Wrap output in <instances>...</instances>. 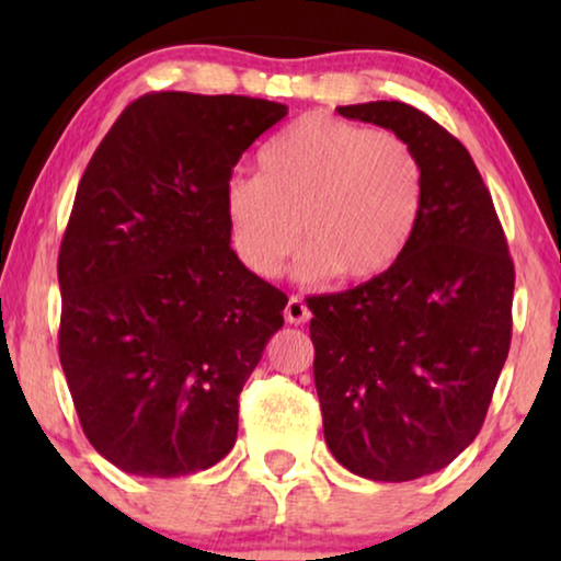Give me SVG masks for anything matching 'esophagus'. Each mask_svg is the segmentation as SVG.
<instances>
[{"label":"esophagus","instance_id":"obj_1","mask_svg":"<svg viewBox=\"0 0 561 561\" xmlns=\"http://www.w3.org/2000/svg\"><path fill=\"white\" fill-rule=\"evenodd\" d=\"M283 313H286L288 324H304V321H309V317H311L309 306H306L301 296H290L288 304H286V311H283Z\"/></svg>","mask_w":561,"mask_h":561}]
</instances>
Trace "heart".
<instances>
[{
    "instance_id": "b5f03b06",
    "label": "heart",
    "mask_w": 561,
    "mask_h": 561,
    "mask_svg": "<svg viewBox=\"0 0 561 561\" xmlns=\"http://www.w3.org/2000/svg\"><path fill=\"white\" fill-rule=\"evenodd\" d=\"M424 211V173L411 145L329 114H306L257 156V175L232 179L225 217L237 257L278 278L306 244V280L367 283L403 257Z\"/></svg>"
}]
</instances>
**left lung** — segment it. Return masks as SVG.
Returning <instances> with one entry per match:
<instances>
[{
  "instance_id": "obj_1",
  "label": "left lung",
  "mask_w": 561,
  "mask_h": 561,
  "mask_svg": "<svg viewBox=\"0 0 561 561\" xmlns=\"http://www.w3.org/2000/svg\"><path fill=\"white\" fill-rule=\"evenodd\" d=\"M336 112L411 145L424 211L388 273L306 301L324 439L359 478L416 480L462 455L485 421L511 347L513 260L457 137L403 102Z\"/></svg>"
}]
</instances>
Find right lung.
<instances>
[{"label":"right lung","mask_w":561,"mask_h":561,"mask_svg":"<svg viewBox=\"0 0 561 561\" xmlns=\"http://www.w3.org/2000/svg\"><path fill=\"white\" fill-rule=\"evenodd\" d=\"M286 114L160 91L89 160L58 255V352L83 434L122 472L181 478L234 447L237 398L288 298L229 248L225 191Z\"/></svg>","instance_id":"right-lung-1"}]
</instances>
